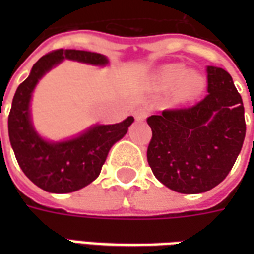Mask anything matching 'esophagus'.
Returning a JSON list of instances; mask_svg holds the SVG:
<instances>
[{"instance_id":"1","label":"esophagus","mask_w":254,"mask_h":254,"mask_svg":"<svg viewBox=\"0 0 254 254\" xmlns=\"http://www.w3.org/2000/svg\"><path fill=\"white\" fill-rule=\"evenodd\" d=\"M148 109H145V107H138L137 110H134V118H136L137 121H144V120L148 117Z\"/></svg>"}]
</instances>
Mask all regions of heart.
<instances>
[{"mask_svg":"<svg viewBox=\"0 0 254 254\" xmlns=\"http://www.w3.org/2000/svg\"><path fill=\"white\" fill-rule=\"evenodd\" d=\"M156 81L162 88L169 89L177 85L178 99L188 102L196 99L204 88V78L200 73L187 70L184 65L171 64L160 69Z\"/></svg>","mask_w":254,"mask_h":254,"instance_id":"b5f03b06","label":"heart"}]
</instances>
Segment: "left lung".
Returning <instances> with one entry per match:
<instances>
[{"mask_svg":"<svg viewBox=\"0 0 254 254\" xmlns=\"http://www.w3.org/2000/svg\"><path fill=\"white\" fill-rule=\"evenodd\" d=\"M207 74L208 95L201 102L147 118L149 167L163 185L185 194L223 181L245 140V109L233 78L216 66H207Z\"/></svg>","mask_w":254,"mask_h":254,"instance_id":"obj_1","label":"left lung"}]
</instances>
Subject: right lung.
Returning <instances> with one entry per match:
<instances>
[{"label":"right lung","instance_id":"obj_1","mask_svg":"<svg viewBox=\"0 0 254 254\" xmlns=\"http://www.w3.org/2000/svg\"><path fill=\"white\" fill-rule=\"evenodd\" d=\"M64 60L105 66L103 54L84 50H56L43 56L20 84L8 117L10 145L20 169L36 187L50 193H70L87 187L100 174L109 151L134 121L127 117L120 124L94 125L64 141H49L36 132L31 121L30 103L36 84ZM1 137V136H0Z\"/></svg>","mask_w":254,"mask_h":254}]
</instances>
